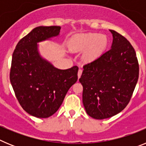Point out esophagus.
<instances>
[{"label":"esophagus","instance_id":"1","mask_svg":"<svg viewBox=\"0 0 146 146\" xmlns=\"http://www.w3.org/2000/svg\"><path fill=\"white\" fill-rule=\"evenodd\" d=\"M82 69H79L78 70V73H77V75H78V78H80V77H81V75H82Z\"/></svg>","mask_w":146,"mask_h":146}]
</instances>
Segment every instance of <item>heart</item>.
<instances>
[{
  "label": "heart",
  "instance_id": "obj_1",
  "mask_svg": "<svg viewBox=\"0 0 146 146\" xmlns=\"http://www.w3.org/2000/svg\"><path fill=\"white\" fill-rule=\"evenodd\" d=\"M108 45V40L104 36L94 33L76 36L71 42V50L74 52L84 51L83 58L86 61H94L103 53Z\"/></svg>",
  "mask_w": 146,
  "mask_h": 146
}]
</instances>
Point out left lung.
Instances as JSON below:
<instances>
[{
	"label": "left lung",
	"mask_w": 146,
	"mask_h": 146,
	"mask_svg": "<svg viewBox=\"0 0 146 146\" xmlns=\"http://www.w3.org/2000/svg\"><path fill=\"white\" fill-rule=\"evenodd\" d=\"M111 49L83 66L79 81L82 102L89 116L110 118L127 106L139 77V64L132 45L122 35L110 30Z\"/></svg>",
	"instance_id": "8db88e82"
}]
</instances>
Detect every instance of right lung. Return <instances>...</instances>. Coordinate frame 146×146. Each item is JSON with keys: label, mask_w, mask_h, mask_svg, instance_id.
<instances>
[{"label": "right lung", "mask_w": 146, "mask_h": 146, "mask_svg": "<svg viewBox=\"0 0 146 146\" xmlns=\"http://www.w3.org/2000/svg\"><path fill=\"white\" fill-rule=\"evenodd\" d=\"M60 26L35 28L14 50L10 81L18 102L28 114L48 118L57 111L77 80L78 67L58 69L40 57L37 43L59 34Z\"/></svg>", "instance_id": "1"}]
</instances>
